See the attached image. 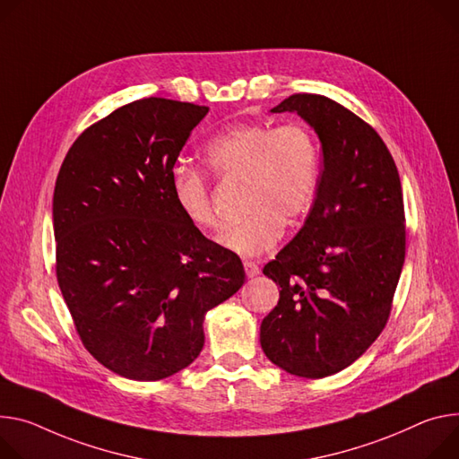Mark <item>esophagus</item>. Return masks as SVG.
<instances>
[{
    "label": "esophagus",
    "instance_id": "34e87169",
    "mask_svg": "<svg viewBox=\"0 0 459 459\" xmlns=\"http://www.w3.org/2000/svg\"><path fill=\"white\" fill-rule=\"evenodd\" d=\"M243 267H245V274H247V278H255V276H258V274H260V267H258L255 262H245V264H243Z\"/></svg>",
    "mask_w": 459,
    "mask_h": 459
}]
</instances>
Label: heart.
Wrapping results in <instances>:
<instances>
[{
	"label": "heart",
	"mask_w": 459,
	"mask_h": 459,
	"mask_svg": "<svg viewBox=\"0 0 459 459\" xmlns=\"http://www.w3.org/2000/svg\"><path fill=\"white\" fill-rule=\"evenodd\" d=\"M203 162L218 178L243 181L241 212L221 243L239 256H260L309 208L318 178V148L304 124H239L216 135L203 150ZM172 197L186 221L204 232L220 229V220L197 172H176Z\"/></svg>",
	"instance_id": "heart-1"
}]
</instances>
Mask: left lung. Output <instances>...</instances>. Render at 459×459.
Listing matches in <instances>:
<instances>
[{"label":"left lung","mask_w":459,"mask_h":459,"mask_svg":"<svg viewBox=\"0 0 459 459\" xmlns=\"http://www.w3.org/2000/svg\"><path fill=\"white\" fill-rule=\"evenodd\" d=\"M271 111L309 124L324 166L304 227L264 267L280 300L260 342L287 373L322 379L355 362L388 322L406 251L401 179L379 134L339 102L297 93Z\"/></svg>","instance_id":"obj_1"}]
</instances>
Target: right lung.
<instances>
[{"label":"right lung","instance_id":"1","mask_svg":"<svg viewBox=\"0 0 459 459\" xmlns=\"http://www.w3.org/2000/svg\"><path fill=\"white\" fill-rule=\"evenodd\" d=\"M206 106L141 99L69 148L53 195L56 278L82 344L108 369L159 381L203 350L206 311L245 281L238 255L192 227L170 192Z\"/></svg>","mask_w":459,"mask_h":459}]
</instances>
